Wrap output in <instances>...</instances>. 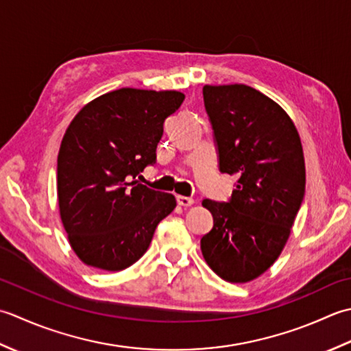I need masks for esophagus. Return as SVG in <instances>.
Masks as SVG:
<instances>
[{"mask_svg": "<svg viewBox=\"0 0 351 351\" xmlns=\"http://www.w3.org/2000/svg\"><path fill=\"white\" fill-rule=\"evenodd\" d=\"M177 203H178V206H182V207H189V206L194 204V199L189 198V197L177 195Z\"/></svg>", "mask_w": 351, "mask_h": 351, "instance_id": "obj_1", "label": "esophagus"}]
</instances>
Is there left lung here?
<instances>
[{
    "label": "left lung",
    "mask_w": 351,
    "mask_h": 351,
    "mask_svg": "<svg viewBox=\"0 0 351 351\" xmlns=\"http://www.w3.org/2000/svg\"><path fill=\"white\" fill-rule=\"evenodd\" d=\"M203 98L219 171L238 180L227 203L203 199L213 227L202 238V253L221 278L245 283L280 256L302 207V141L288 113L250 86L206 84Z\"/></svg>",
    "instance_id": "left-lung-1"
}]
</instances>
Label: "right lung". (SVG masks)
Listing matches in <instances>:
<instances>
[{"label": "right lung", "instance_id": "add662e5", "mask_svg": "<svg viewBox=\"0 0 351 351\" xmlns=\"http://www.w3.org/2000/svg\"><path fill=\"white\" fill-rule=\"evenodd\" d=\"M183 99L177 90L123 88L95 98L71 121L57 157V197L69 244L86 265H133L174 210L173 194L134 178L156 163L163 123Z\"/></svg>", "mask_w": 351, "mask_h": 351}]
</instances>
